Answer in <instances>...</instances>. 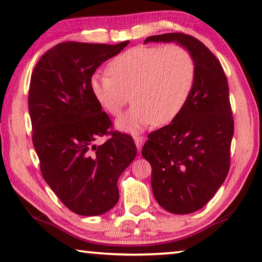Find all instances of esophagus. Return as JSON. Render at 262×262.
<instances>
[{"mask_svg": "<svg viewBox=\"0 0 262 262\" xmlns=\"http://www.w3.org/2000/svg\"><path fill=\"white\" fill-rule=\"evenodd\" d=\"M135 143H136L137 148H138L139 151H140L141 146H143L144 143H145V137H143V136H135Z\"/></svg>", "mask_w": 262, "mask_h": 262, "instance_id": "obj_1", "label": "esophagus"}]
</instances>
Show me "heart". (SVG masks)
I'll return each instance as SVG.
<instances>
[{
	"instance_id": "b5f03b06",
	"label": "heart",
	"mask_w": 262,
	"mask_h": 262,
	"mask_svg": "<svg viewBox=\"0 0 262 262\" xmlns=\"http://www.w3.org/2000/svg\"><path fill=\"white\" fill-rule=\"evenodd\" d=\"M108 74H94L89 85L98 105L113 117L131 110L117 122L124 131L136 132L156 123L164 125L181 113L195 83L196 66L186 47L136 46L108 63Z\"/></svg>"
}]
</instances>
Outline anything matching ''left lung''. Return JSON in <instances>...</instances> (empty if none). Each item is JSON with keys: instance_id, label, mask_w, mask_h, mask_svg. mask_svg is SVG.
I'll return each instance as SVG.
<instances>
[{"instance_id": "1", "label": "left lung", "mask_w": 262, "mask_h": 262, "mask_svg": "<svg viewBox=\"0 0 262 262\" xmlns=\"http://www.w3.org/2000/svg\"><path fill=\"white\" fill-rule=\"evenodd\" d=\"M148 41H177L195 60V83L186 105L170 124L148 135L141 151L152 167L157 202L186 215L202 209L229 173L234 132L229 83L220 60L190 34H158Z\"/></svg>"}]
</instances>
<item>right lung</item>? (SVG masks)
<instances>
[{
    "label": "right lung",
    "mask_w": 262,
    "mask_h": 262,
    "mask_svg": "<svg viewBox=\"0 0 262 262\" xmlns=\"http://www.w3.org/2000/svg\"><path fill=\"white\" fill-rule=\"evenodd\" d=\"M128 42H60L41 55L31 75L28 103L41 175L81 216L102 215L118 202V178L137 154L134 138L113 130L89 85L97 68ZM104 135L111 138L96 147L93 141Z\"/></svg>",
    "instance_id": "add662e5"
}]
</instances>
